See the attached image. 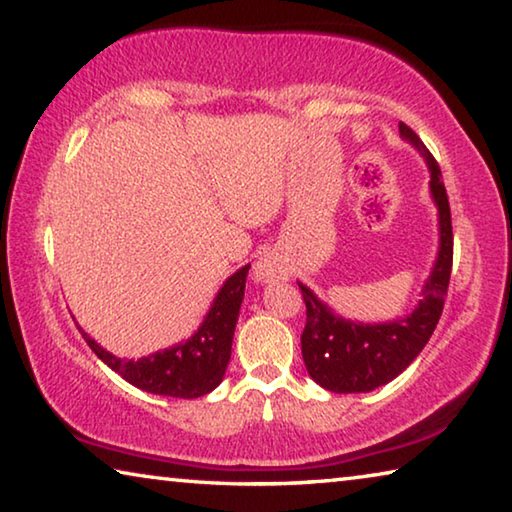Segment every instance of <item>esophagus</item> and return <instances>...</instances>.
I'll return each instance as SVG.
<instances>
[{
  "instance_id": "34e87169",
  "label": "esophagus",
  "mask_w": 512,
  "mask_h": 512,
  "mask_svg": "<svg viewBox=\"0 0 512 512\" xmlns=\"http://www.w3.org/2000/svg\"><path fill=\"white\" fill-rule=\"evenodd\" d=\"M289 271L275 255H264L255 262V280L257 282H275V280H287Z\"/></svg>"
}]
</instances>
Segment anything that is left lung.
<instances>
[{
  "label": "left lung",
  "mask_w": 512,
  "mask_h": 512,
  "mask_svg": "<svg viewBox=\"0 0 512 512\" xmlns=\"http://www.w3.org/2000/svg\"><path fill=\"white\" fill-rule=\"evenodd\" d=\"M400 135L420 151L431 171L429 187L440 225L438 257L418 307L391 323L363 325L345 320L298 282L307 307V323L300 336L302 359L311 379L332 393H370L393 381L422 352L443 314L454 259L452 212L436 158L404 121H400Z\"/></svg>",
  "instance_id": "1"
}]
</instances>
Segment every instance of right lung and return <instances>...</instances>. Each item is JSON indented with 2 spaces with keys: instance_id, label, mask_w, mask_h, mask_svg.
Returning a JSON list of instances; mask_svg holds the SVG:
<instances>
[{
  "instance_id": "add662e5",
  "label": "right lung",
  "mask_w": 512,
  "mask_h": 512,
  "mask_svg": "<svg viewBox=\"0 0 512 512\" xmlns=\"http://www.w3.org/2000/svg\"><path fill=\"white\" fill-rule=\"evenodd\" d=\"M248 268L250 264L239 268L225 280L210 311H207L203 325L198 327L192 339L173 345V348L153 352L144 359H119L112 352L103 350L81 327L79 329L92 352L108 368L119 372L128 384L142 388L146 393L180 397V400L203 397L221 384L225 368H228Z\"/></svg>"
}]
</instances>
